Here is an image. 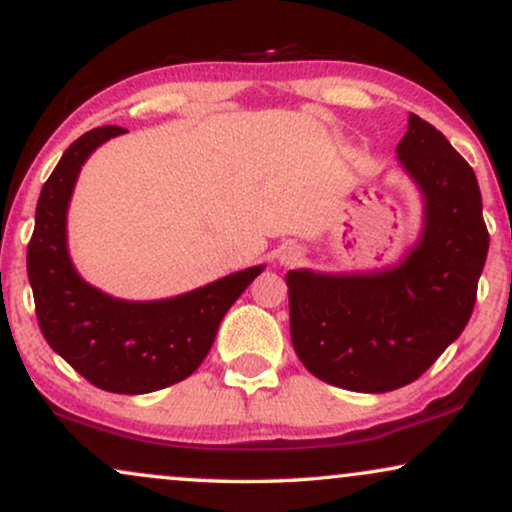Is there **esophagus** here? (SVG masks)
I'll list each match as a JSON object with an SVG mask.
<instances>
[{
  "label": "esophagus",
  "instance_id": "esophagus-1",
  "mask_svg": "<svg viewBox=\"0 0 512 512\" xmlns=\"http://www.w3.org/2000/svg\"><path fill=\"white\" fill-rule=\"evenodd\" d=\"M302 257H304V250L295 243H285L283 248L278 250V262L285 264V267H292V264H297Z\"/></svg>",
  "mask_w": 512,
  "mask_h": 512
}]
</instances>
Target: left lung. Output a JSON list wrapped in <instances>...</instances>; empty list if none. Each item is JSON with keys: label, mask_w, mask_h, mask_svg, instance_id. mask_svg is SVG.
Here are the masks:
<instances>
[{"label": "left lung", "mask_w": 512, "mask_h": 512, "mask_svg": "<svg viewBox=\"0 0 512 512\" xmlns=\"http://www.w3.org/2000/svg\"><path fill=\"white\" fill-rule=\"evenodd\" d=\"M398 159L426 199L407 260L379 274L290 271V337L313 377L360 393L419 379L461 335L478 299L489 231L478 177L438 128L410 114Z\"/></svg>", "instance_id": "left-lung-1"}]
</instances>
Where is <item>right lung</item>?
Instances as JSON below:
<instances>
[{
	"label": "right lung",
	"instance_id": "1",
	"mask_svg": "<svg viewBox=\"0 0 512 512\" xmlns=\"http://www.w3.org/2000/svg\"><path fill=\"white\" fill-rule=\"evenodd\" d=\"M121 133L119 126L93 128L60 156L37 201L27 276L51 349L102 391L140 395L187 379L203 363L224 313L264 267L161 302H124L81 281L67 255V203L88 154Z\"/></svg>",
	"mask_w": 512,
	"mask_h": 512
}]
</instances>
